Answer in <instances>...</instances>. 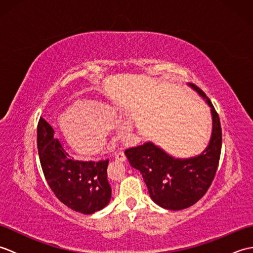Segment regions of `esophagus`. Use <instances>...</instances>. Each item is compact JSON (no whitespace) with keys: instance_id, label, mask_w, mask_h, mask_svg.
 Segmentation results:
<instances>
[{"instance_id":"obj_1","label":"esophagus","mask_w":253,"mask_h":253,"mask_svg":"<svg viewBox=\"0 0 253 253\" xmlns=\"http://www.w3.org/2000/svg\"><path fill=\"white\" fill-rule=\"evenodd\" d=\"M115 160L120 161V162H125L126 157H125V153H124V151H118L115 154Z\"/></svg>"}]
</instances>
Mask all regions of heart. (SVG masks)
Instances as JSON below:
<instances>
[{
    "label": "heart",
    "instance_id": "1",
    "mask_svg": "<svg viewBox=\"0 0 253 253\" xmlns=\"http://www.w3.org/2000/svg\"><path fill=\"white\" fill-rule=\"evenodd\" d=\"M120 121L114 106L98 100H78L61 113L57 125L65 140L84 157L98 154L106 142V130L115 127L117 136L127 139L132 130L129 118Z\"/></svg>",
    "mask_w": 253,
    "mask_h": 253
}]
</instances>
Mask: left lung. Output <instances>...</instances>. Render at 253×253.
<instances>
[{
  "label": "left lung",
  "mask_w": 253,
  "mask_h": 253,
  "mask_svg": "<svg viewBox=\"0 0 253 253\" xmlns=\"http://www.w3.org/2000/svg\"><path fill=\"white\" fill-rule=\"evenodd\" d=\"M37 142L45 179L62 203L83 214H93L110 203L112 189L106 171L109 160H73L42 117L38 124Z\"/></svg>",
  "instance_id": "left-lung-1"
}]
</instances>
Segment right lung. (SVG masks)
Masks as SVG:
<instances>
[{
  "instance_id": "1",
  "label": "right lung",
  "mask_w": 253,
  "mask_h": 253,
  "mask_svg": "<svg viewBox=\"0 0 253 253\" xmlns=\"http://www.w3.org/2000/svg\"><path fill=\"white\" fill-rule=\"evenodd\" d=\"M211 107L212 132L207 148L191 158H175L149 141L125 151L133 169L140 171L150 197L158 206L179 211L206 195L215 177L222 149V129L217 113L206 93L188 84Z\"/></svg>"
}]
</instances>
